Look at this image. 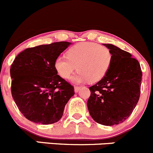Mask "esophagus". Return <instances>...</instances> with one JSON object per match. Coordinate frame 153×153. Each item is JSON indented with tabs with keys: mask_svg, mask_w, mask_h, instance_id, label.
<instances>
[{
	"mask_svg": "<svg viewBox=\"0 0 153 153\" xmlns=\"http://www.w3.org/2000/svg\"><path fill=\"white\" fill-rule=\"evenodd\" d=\"M75 92H78V91H79V89H81V87H80V86H75Z\"/></svg>",
	"mask_w": 153,
	"mask_h": 153,
	"instance_id": "esophagus-1",
	"label": "esophagus"
}]
</instances>
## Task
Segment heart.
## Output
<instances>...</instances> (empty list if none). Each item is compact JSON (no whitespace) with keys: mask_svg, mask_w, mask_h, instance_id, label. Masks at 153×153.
<instances>
[{"mask_svg":"<svg viewBox=\"0 0 153 153\" xmlns=\"http://www.w3.org/2000/svg\"><path fill=\"white\" fill-rule=\"evenodd\" d=\"M112 61V54L107 47L94 42H81L68 49L67 56L58 57L54 67L64 79L77 69L78 72L72 78L74 82L95 83L105 77Z\"/></svg>","mask_w":153,"mask_h":153,"instance_id":"obj_1","label":"heart"}]
</instances>
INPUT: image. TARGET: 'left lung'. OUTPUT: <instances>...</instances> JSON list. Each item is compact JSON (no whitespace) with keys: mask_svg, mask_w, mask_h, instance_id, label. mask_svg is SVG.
<instances>
[{"mask_svg":"<svg viewBox=\"0 0 153 153\" xmlns=\"http://www.w3.org/2000/svg\"><path fill=\"white\" fill-rule=\"evenodd\" d=\"M112 54V61L104 78L89 88L87 107L95 121L105 126L124 122L135 109L140 98V64L130 53L112 44H105Z\"/></svg>","mask_w":153,"mask_h":153,"instance_id":"1","label":"left lung"}]
</instances>
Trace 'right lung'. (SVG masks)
Instances as JSON below:
<instances>
[{"instance_id":"1","label":"right lung","mask_w":153,"mask_h":153,"mask_svg":"<svg viewBox=\"0 0 153 153\" xmlns=\"http://www.w3.org/2000/svg\"><path fill=\"white\" fill-rule=\"evenodd\" d=\"M70 44L61 41L27 48L11 65L12 98L29 121L51 124L63 116L74 86L58 75L54 63Z\"/></svg>"}]
</instances>
